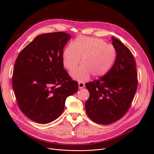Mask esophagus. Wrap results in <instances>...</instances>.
Segmentation results:
<instances>
[{
	"instance_id": "34e87169",
	"label": "esophagus",
	"mask_w": 154,
	"mask_h": 154,
	"mask_svg": "<svg viewBox=\"0 0 154 154\" xmlns=\"http://www.w3.org/2000/svg\"><path fill=\"white\" fill-rule=\"evenodd\" d=\"M85 87V84L83 82H79V88H82Z\"/></svg>"
}]
</instances>
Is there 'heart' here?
<instances>
[{"label":"heart","instance_id":"heart-1","mask_svg":"<svg viewBox=\"0 0 154 154\" xmlns=\"http://www.w3.org/2000/svg\"><path fill=\"white\" fill-rule=\"evenodd\" d=\"M117 54L116 48L101 38L79 36L73 45H69L64 49L62 62L65 67L72 70L82 58V66L73 71L71 75L83 81L91 74L95 78L106 75L114 66Z\"/></svg>","mask_w":154,"mask_h":154}]
</instances>
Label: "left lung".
Masks as SVG:
<instances>
[{
    "mask_svg": "<svg viewBox=\"0 0 154 154\" xmlns=\"http://www.w3.org/2000/svg\"><path fill=\"white\" fill-rule=\"evenodd\" d=\"M116 60L107 74L85 84L89 98L86 113L92 121L108 125L122 118L130 108L137 88V74L133 54L119 40L112 37Z\"/></svg>",
    "mask_w": 154,
    "mask_h": 154,
    "instance_id": "obj_1",
    "label": "left lung"
}]
</instances>
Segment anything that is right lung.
I'll return each instance as SVG.
<instances>
[{"mask_svg":"<svg viewBox=\"0 0 154 154\" xmlns=\"http://www.w3.org/2000/svg\"><path fill=\"white\" fill-rule=\"evenodd\" d=\"M71 36L63 32L37 36L19 54L12 87L21 111L38 124H48L62 114L67 97L78 90L63 69V47Z\"/></svg>","mask_w":154,"mask_h":154,"instance_id":"obj_1","label":"right lung"}]
</instances>
